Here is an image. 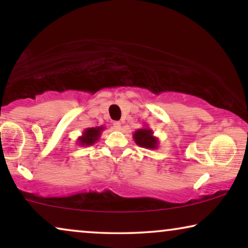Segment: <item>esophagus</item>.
I'll list each match as a JSON object with an SVG mask.
<instances>
[{
    "label": "esophagus",
    "mask_w": 248,
    "mask_h": 248,
    "mask_svg": "<svg viewBox=\"0 0 248 248\" xmlns=\"http://www.w3.org/2000/svg\"><path fill=\"white\" fill-rule=\"evenodd\" d=\"M114 128L115 130H121L122 128V123L121 122H114Z\"/></svg>",
    "instance_id": "obj_1"
}]
</instances>
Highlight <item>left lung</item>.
I'll return each mask as SVG.
<instances>
[{
  "mask_svg": "<svg viewBox=\"0 0 248 248\" xmlns=\"http://www.w3.org/2000/svg\"><path fill=\"white\" fill-rule=\"evenodd\" d=\"M134 142L139 147L145 149H157L159 147V140L154 135V131L149 126L139 128L133 134Z\"/></svg>",
  "mask_w": 248,
  "mask_h": 248,
  "instance_id": "1",
  "label": "left lung"
}]
</instances>
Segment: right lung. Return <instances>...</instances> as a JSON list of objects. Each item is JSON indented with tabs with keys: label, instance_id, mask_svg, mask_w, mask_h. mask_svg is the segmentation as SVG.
Returning a JSON list of instances; mask_svg holds the SVG:
<instances>
[{
	"label": "right lung",
	"instance_id": "right-lung-1",
	"mask_svg": "<svg viewBox=\"0 0 248 248\" xmlns=\"http://www.w3.org/2000/svg\"><path fill=\"white\" fill-rule=\"evenodd\" d=\"M105 130L104 126H96V127H89L86 128L82 132V135H80L77 139V143L82 147H87V145H93L100 139L101 132Z\"/></svg>",
	"mask_w": 248,
	"mask_h": 248
}]
</instances>
